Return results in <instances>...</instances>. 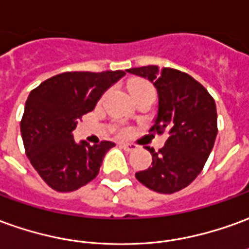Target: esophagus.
Wrapping results in <instances>:
<instances>
[{
  "label": "esophagus",
  "instance_id": "obj_1",
  "mask_svg": "<svg viewBox=\"0 0 249 249\" xmlns=\"http://www.w3.org/2000/svg\"><path fill=\"white\" fill-rule=\"evenodd\" d=\"M123 148L128 152H132V151H136L137 145L136 144H129V142H123Z\"/></svg>",
  "mask_w": 249,
  "mask_h": 249
}]
</instances>
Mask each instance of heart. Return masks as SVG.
I'll list each match as a JSON object with an SVG mask.
<instances>
[{
  "label": "heart",
  "mask_w": 249,
  "mask_h": 249,
  "mask_svg": "<svg viewBox=\"0 0 249 249\" xmlns=\"http://www.w3.org/2000/svg\"><path fill=\"white\" fill-rule=\"evenodd\" d=\"M140 90H152V88L148 83L142 82V81H136L129 85V93H135V91H140Z\"/></svg>",
  "instance_id": "obj_1"
}]
</instances>
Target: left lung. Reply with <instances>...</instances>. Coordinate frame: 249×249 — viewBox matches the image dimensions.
I'll list each match as a JSON object with an SVG mask.
<instances>
[{"label":"left lung","instance_id":"1","mask_svg":"<svg viewBox=\"0 0 249 249\" xmlns=\"http://www.w3.org/2000/svg\"><path fill=\"white\" fill-rule=\"evenodd\" d=\"M126 72L154 83L159 104L151 130L167 135L159 152L148 148L152 163L147 170L136 173L137 180L161 194L182 190L202 171L214 145V100L193 76L175 69L144 66Z\"/></svg>","mask_w":249,"mask_h":249}]
</instances>
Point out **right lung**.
Here are the masks:
<instances>
[{
    "label": "right lung",
    "mask_w": 249,
    "mask_h": 249,
    "mask_svg": "<svg viewBox=\"0 0 249 249\" xmlns=\"http://www.w3.org/2000/svg\"><path fill=\"white\" fill-rule=\"evenodd\" d=\"M124 71H72L52 76L34 89L25 102L20 129L31 164L53 190L67 193L98 175L112 142L90 145L72 137L76 120L91 112Z\"/></svg>",
    "instance_id": "right-lung-1"
}]
</instances>
